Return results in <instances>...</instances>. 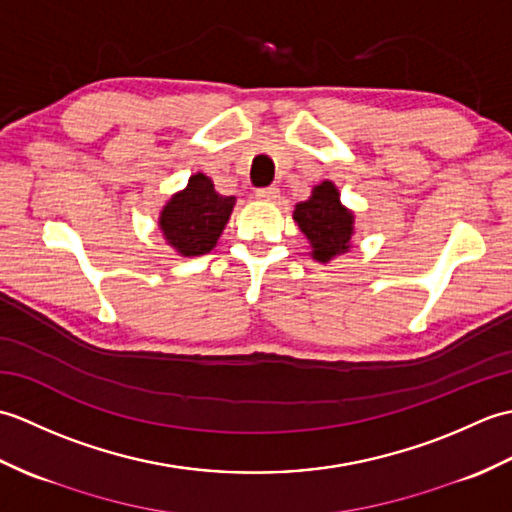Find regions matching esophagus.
Segmentation results:
<instances>
[{
    "mask_svg": "<svg viewBox=\"0 0 512 512\" xmlns=\"http://www.w3.org/2000/svg\"><path fill=\"white\" fill-rule=\"evenodd\" d=\"M257 200L262 202H275L279 198V189L277 187H268V189H257L255 193Z\"/></svg>",
    "mask_w": 512,
    "mask_h": 512,
    "instance_id": "obj_1",
    "label": "esophagus"
}]
</instances>
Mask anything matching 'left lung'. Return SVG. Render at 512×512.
Instances as JSON below:
<instances>
[{
	"label": "left lung",
	"mask_w": 512,
	"mask_h": 512,
	"mask_svg": "<svg viewBox=\"0 0 512 512\" xmlns=\"http://www.w3.org/2000/svg\"><path fill=\"white\" fill-rule=\"evenodd\" d=\"M301 233L306 235L310 257L319 264L350 253L354 244V211L341 202V193L332 180L312 187L310 198L299 202L292 213Z\"/></svg>",
	"instance_id": "8db88e82"
}]
</instances>
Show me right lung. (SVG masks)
<instances>
[{
	"label": "right lung",
	"mask_w": 512,
	"mask_h": 512,
	"mask_svg": "<svg viewBox=\"0 0 512 512\" xmlns=\"http://www.w3.org/2000/svg\"><path fill=\"white\" fill-rule=\"evenodd\" d=\"M233 209V195L217 193L213 180L198 171L162 206L158 228L180 257H200L215 248Z\"/></svg>",
	"instance_id": "right-lung-1"
}]
</instances>
